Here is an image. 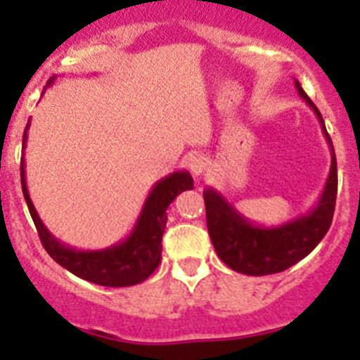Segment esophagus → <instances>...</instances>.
<instances>
[{
	"label": "esophagus",
	"mask_w": 360,
	"mask_h": 360,
	"mask_svg": "<svg viewBox=\"0 0 360 360\" xmlns=\"http://www.w3.org/2000/svg\"><path fill=\"white\" fill-rule=\"evenodd\" d=\"M207 158L203 157V155H198V153H196V155H191V157L187 158V167H189V171L195 174V176H198V174H202L203 171L207 169Z\"/></svg>",
	"instance_id": "1"
}]
</instances>
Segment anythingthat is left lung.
I'll return each instance as SVG.
<instances>
[{
	"label": "left lung",
	"mask_w": 360,
	"mask_h": 360,
	"mask_svg": "<svg viewBox=\"0 0 360 360\" xmlns=\"http://www.w3.org/2000/svg\"><path fill=\"white\" fill-rule=\"evenodd\" d=\"M295 88L317 115L324 136L332 148L328 180L316 207L308 214L287 221L279 227H262L243 218L218 191L211 187L203 191L209 236L214 245L216 254L229 269L241 274L266 276L290 269L316 249L332 225L337 198V160L332 139L324 128L319 110L304 94L299 81H295Z\"/></svg>",
	"instance_id": "1"
}]
</instances>
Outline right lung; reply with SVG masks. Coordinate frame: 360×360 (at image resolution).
I'll list each match as a JSON object with an SVG mask.
<instances>
[{
    "label": "right lung",
    "mask_w": 360,
    "mask_h": 360,
    "mask_svg": "<svg viewBox=\"0 0 360 360\" xmlns=\"http://www.w3.org/2000/svg\"><path fill=\"white\" fill-rule=\"evenodd\" d=\"M56 81L52 77L50 86ZM30 122L27 124L23 133V148L27 146V131ZM21 187L27 200L28 211L36 224L37 234L41 238L44 250L52 256L63 269L70 270L77 278L86 281L103 285V287H131L142 283L157 270L162 256V236H164L165 221H167V207L182 191L193 189V176L187 171H176L169 176L162 178L155 184L149 196L146 198L141 216L136 219L131 234L120 243L108 247L103 250H77L53 238L50 231L44 227L37 214L25 180V158H21Z\"/></svg>",
    "instance_id": "add662e5"
}]
</instances>
